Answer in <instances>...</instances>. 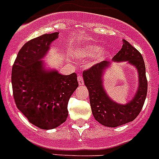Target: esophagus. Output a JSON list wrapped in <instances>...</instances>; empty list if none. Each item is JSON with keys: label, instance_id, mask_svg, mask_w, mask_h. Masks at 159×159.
Returning a JSON list of instances; mask_svg holds the SVG:
<instances>
[{"label": "esophagus", "instance_id": "34e87169", "mask_svg": "<svg viewBox=\"0 0 159 159\" xmlns=\"http://www.w3.org/2000/svg\"><path fill=\"white\" fill-rule=\"evenodd\" d=\"M77 82H78V84H79L80 86L83 85L84 81H83V77H82V75L77 76Z\"/></svg>", "mask_w": 159, "mask_h": 159}]
</instances>
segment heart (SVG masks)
Segmentation results:
<instances>
[{
    "label": "heart",
    "instance_id": "b5f03b06",
    "mask_svg": "<svg viewBox=\"0 0 159 159\" xmlns=\"http://www.w3.org/2000/svg\"><path fill=\"white\" fill-rule=\"evenodd\" d=\"M102 46L97 44H82L76 47L73 52L74 57L79 59H90L94 57V62L103 61L109 56L107 50H102Z\"/></svg>",
    "mask_w": 159,
    "mask_h": 159
}]
</instances>
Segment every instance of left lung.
<instances>
[{
    "label": "left lung",
    "instance_id": "1",
    "mask_svg": "<svg viewBox=\"0 0 159 159\" xmlns=\"http://www.w3.org/2000/svg\"><path fill=\"white\" fill-rule=\"evenodd\" d=\"M111 61L128 63L134 66L138 73V87L135 94L126 104H120L110 98L103 86V76L111 61H102L83 72V80L90 96L94 119L106 127L115 128L135 120L139 115L147 94L145 66L141 53L126 40Z\"/></svg>",
    "mask_w": 159,
    "mask_h": 159
}]
</instances>
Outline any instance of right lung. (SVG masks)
Here are the masks:
<instances>
[{"label": "right lung", "mask_w": 159, "mask_h": 159, "mask_svg": "<svg viewBox=\"0 0 159 159\" xmlns=\"http://www.w3.org/2000/svg\"><path fill=\"white\" fill-rule=\"evenodd\" d=\"M58 32L28 41L18 52L12 69V87L18 110L41 129H52L68 117V102L78 86L77 74L46 70L42 59Z\"/></svg>", "instance_id": "obj_1"}]
</instances>
